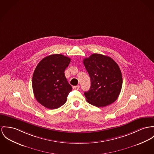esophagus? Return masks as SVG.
<instances>
[{
    "instance_id": "esophagus-1",
    "label": "esophagus",
    "mask_w": 154,
    "mask_h": 154,
    "mask_svg": "<svg viewBox=\"0 0 154 154\" xmlns=\"http://www.w3.org/2000/svg\"><path fill=\"white\" fill-rule=\"evenodd\" d=\"M72 88L74 90H79L80 88V86L79 85H76V86H73Z\"/></svg>"
}]
</instances>
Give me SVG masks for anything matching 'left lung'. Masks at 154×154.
Listing matches in <instances>:
<instances>
[{"label":"left lung","instance_id":"obj_1","mask_svg":"<svg viewBox=\"0 0 154 154\" xmlns=\"http://www.w3.org/2000/svg\"><path fill=\"white\" fill-rule=\"evenodd\" d=\"M91 79L90 90L84 92L88 103L103 107L118 98L122 85V77L117 63L111 57L101 54H93L83 60Z\"/></svg>","mask_w":154,"mask_h":154}]
</instances>
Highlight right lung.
Here are the masks:
<instances>
[{
	"instance_id": "obj_1",
	"label": "right lung",
	"mask_w": 154,
	"mask_h": 154,
	"mask_svg": "<svg viewBox=\"0 0 154 154\" xmlns=\"http://www.w3.org/2000/svg\"><path fill=\"white\" fill-rule=\"evenodd\" d=\"M70 58L62 54L48 56L35 67L32 78V87L36 100L48 109H56L66 103L72 90L65 77L64 71Z\"/></svg>"
}]
</instances>
